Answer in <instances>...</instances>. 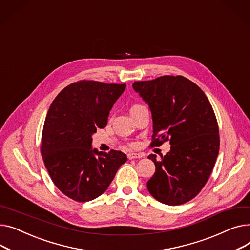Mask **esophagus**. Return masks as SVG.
I'll return each mask as SVG.
<instances>
[{
    "label": "esophagus",
    "instance_id": "1",
    "mask_svg": "<svg viewBox=\"0 0 250 250\" xmlns=\"http://www.w3.org/2000/svg\"><path fill=\"white\" fill-rule=\"evenodd\" d=\"M127 157H128L129 159H134V158H140V157H142V155H141V154H139V153L130 152V153H128V154H127Z\"/></svg>",
    "mask_w": 250,
    "mask_h": 250
}]
</instances>
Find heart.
<instances>
[{
    "instance_id": "obj_1",
    "label": "heart",
    "mask_w": 250,
    "mask_h": 250,
    "mask_svg": "<svg viewBox=\"0 0 250 250\" xmlns=\"http://www.w3.org/2000/svg\"><path fill=\"white\" fill-rule=\"evenodd\" d=\"M139 107H142V106H140V105H134L133 107L131 108V110H133V109H136V108H139Z\"/></svg>"
}]
</instances>
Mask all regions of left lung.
Here are the masks:
<instances>
[{
	"label": "left lung",
	"instance_id": "left-lung-1",
	"mask_svg": "<svg viewBox=\"0 0 250 250\" xmlns=\"http://www.w3.org/2000/svg\"><path fill=\"white\" fill-rule=\"evenodd\" d=\"M136 93L147 103L153 122L150 146L169 140L170 151L157 160L147 189L158 202L178 206L195 198L207 183L219 153L215 113L200 87L182 76L134 82Z\"/></svg>",
	"mask_w": 250,
	"mask_h": 250
}]
</instances>
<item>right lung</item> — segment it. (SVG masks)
I'll return each mask as SVG.
<instances>
[{
    "label": "right lung",
    "instance_id": "add662e5",
    "mask_svg": "<svg viewBox=\"0 0 250 250\" xmlns=\"http://www.w3.org/2000/svg\"><path fill=\"white\" fill-rule=\"evenodd\" d=\"M126 84L73 83L57 95L44 122L41 154L54 185L77 202L92 201L110 186L126 154L92 148L93 134L105 128Z\"/></svg>",
    "mask_w": 250,
    "mask_h": 250
}]
</instances>
